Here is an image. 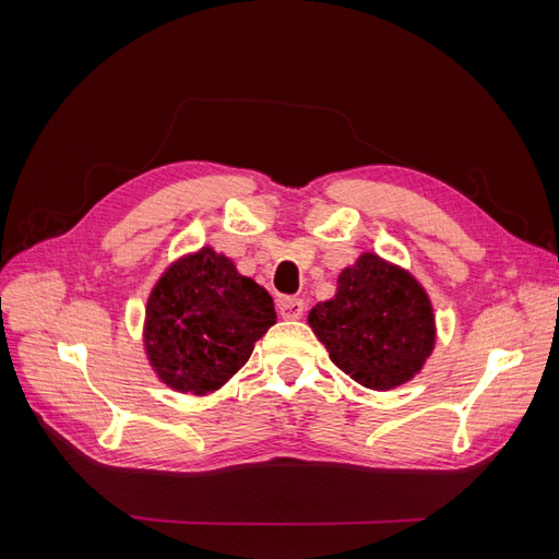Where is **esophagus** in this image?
I'll list each match as a JSON object with an SVG mask.
<instances>
[{
  "label": "esophagus",
  "instance_id": "esophagus-1",
  "mask_svg": "<svg viewBox=\"0 0 559 559\" xmlns=\"http://www.w3.org/2000/svg\"><path fill=\"white\" fill-rule=\"evenodd\" d=\"M302 312H306V302H302V298L286 296V298L280 300V314H282V319H300Z\"/></svg>",
  "mask_w": 559,
  "mask_h": 559
}]
</instances>
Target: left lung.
I'll return each instance as SVG.
<instances>
[{
  "instance_id": "8db88e82",
  "label": "left lung",
  "mask_w": 559,
  "mask_h": 559,
  "mask_svg": "<svg viewBox=\"0 0 559 559\" xmlns=\"http://www.w3.org/2000/svg\"><path fill=\"white\" fill-rule=\"evenodd\" d=\"M308 321L331 361L378 392L415 378L436 343L427 292L408 270L378 253H361L345 267L335 296L317 302Z\"/></svg>"
}]
</instances>
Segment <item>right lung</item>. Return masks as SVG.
I'll list each match as a JSON object with an SVG mask.
<instances>
[{
  "instance_id": "right-lung-1",
  "label": "right lung",
  "mask_w": 559,
  "mask_h": 559,
  "mask_svg": "<svg viewBox=\"0 0 559 559\" xmlns=\"http://www.w3.org/2000/svg\"><path fill=\"white\" fill-rule=\"evenodd\" d=\"M273 298L233 261L202 247L175 261L146 302L144 347L156 376L183 394H210L247 364L275 324Z\"/></svg>"
}]
</instances>
